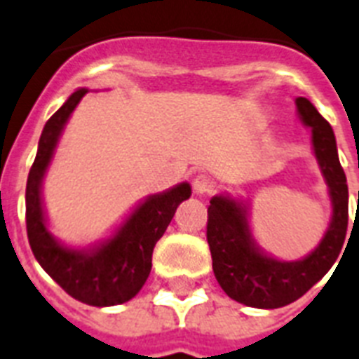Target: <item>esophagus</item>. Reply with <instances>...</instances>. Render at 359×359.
<instances>
[{
	"instance_id": "esophagus-1",
	"label": "esophagus",
	"mask_w": 359,
	"mask_h": 359,
	"mask_svg": "<svg viewBox=\"0 0 359 359\" xmlns=\"http://www.w3.org/2000/svg\"><path fill=\"white\" fill-rule=\"evenodd\" d=\"M193 189L196 194H209L213 193L215 183L213 180L209 176H205V174H198L193 180Z\"/></svg>"
}]
</instances>
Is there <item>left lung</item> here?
<instances>
[{
    "label": "left lung",
    "mask_w": 359,
    "mask_h": 359,
    "mask_svg": "<svg viewBox=\"0 0 359 359\" xmlns=\"http://www.w3.org/2000/svg\"><path fill=\"white\" fill-rule=\"evenodd\" d=\"M298 116L313 133L315 157L332 198V222L320 245L300 261H278L265 256L252 239L245 203L213 196L208 208V243L213 272L229 298L250 308L274 309L306 294L332 269L345 243L348 226V187L337 157L332 126L313 103L297 98Z\"/></svg>",
    "instance_id": "1"
}]
</instances>
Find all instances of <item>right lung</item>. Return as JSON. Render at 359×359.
Instances as JSON below:
<instances>
[{
	"label": "right lung",
	"mask_w": 359,
	"mask_h": 359,
	"mask_svg": "<svg viewBox=\"0 0 359 359\" xmlns=\"http://www.w3.org/2000/svg\"><path fill=\"white\" fill-rule=\"evenodd\" d=\"M87 93V88H77L46 122L27 177L25 224L31 250L40 266L70 297L103 308L128 302L142 289L151 271L154 246L170 224L177 205L191 196V185L180 183L166 193L150 196L135 209L111 239L93 250H72L59 245L46 228L40 185L62 128Z\"/></svg>",
	"instance_id": "add662e5"
}]
</instances>
